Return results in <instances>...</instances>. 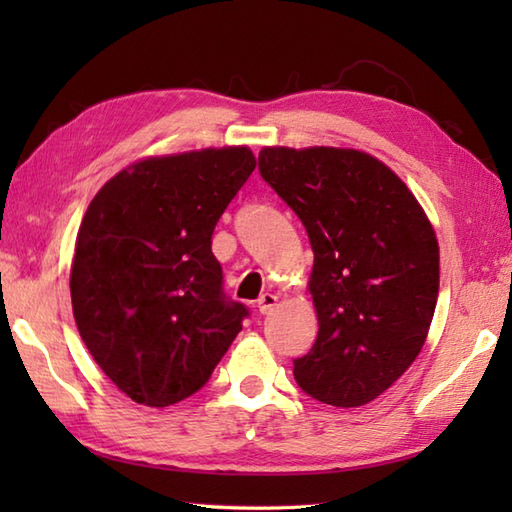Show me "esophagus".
<instances>
[{
    "label": "esophagus",
    "instance_id": "34e87169",
    "mask_svg": "<svg viewBox=\"0 0 512 512\" xmlns=\"http://www.w3.org/2000/svg\"><path fill=\"white\" fill-rule=\"evenodd\" d=\"M277 301H279V297L273 295V292H264V295L257 299V308H259V312H262V314H270V312L275 310Z\"/></svg>",
    "mask_w": 512,
    "mask_h": 512
}]
</instances>
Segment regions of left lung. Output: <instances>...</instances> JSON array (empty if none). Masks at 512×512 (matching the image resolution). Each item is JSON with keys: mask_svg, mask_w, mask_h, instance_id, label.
I'll list each match as a JSON object with an SVG mask.
<instances>
[{"mask_svg": "<svg viewBox=\"0 0 512 512\" xmlns=\"http://www.w3.org/2000/svg\"><path fill=\"white\" fill-rule=\"evenodd\" d=\"M259 173L306 226L319 317L295 380L314 400L361 407L416 361L436 310L440 250L394 171L358 149L264 147Z\"/></svg>", "mask_w": 512, "mask_h": 512, "instance_id": "left-lung-1", "label": "left lung"}]
</instances>
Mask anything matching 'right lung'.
<instances>
[{
    "label": "right lung",
    "instance_id": "obj_1",
    "mask_svg": "<svg viewBox=\"0 0 512 512\" xmlns=\"http://www.w3.org/2000/svg\"><path fill=\"white\" fill-rule=\"evenodd\" d=\"M255 165L248 147L145 158L107 180L83 215L76 328L138 405L193 396L242 330L248 308L224 295L211 235Z\"/></svg>",
    "mask_w": 512,
    "mask_h": 512
}]
</instances>
